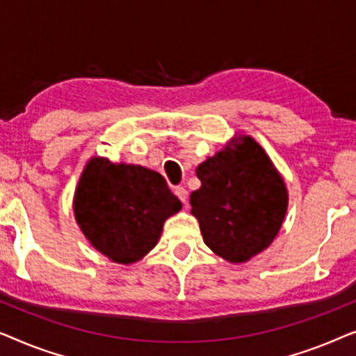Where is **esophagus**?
<instances>
[{
    "instance_id": "obj_1",
    "label": "esophagus",
    "mask_w": 356,
    "mask_h": 356,
    "mask_svg": "<svg viewBox=\"0 0 356 356\" xmlns=\"http://www.w3.org/2000/svg\"><path fill=\"white\" fill-rule=\"evenodd\" d=\"M175 194H177L179 201H181L184 206H186V204H188V191H186V189H184L183 186H177V188H175Z\"/></svg>"
}]
</instances>
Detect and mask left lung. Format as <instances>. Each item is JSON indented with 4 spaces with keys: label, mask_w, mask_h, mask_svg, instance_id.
Wrapping results in <instances>:
<instances>
[{
    "label": "left lung",
    "mask_w": 356,
    "mask_h": 356,
    "mask_svg": "<svg viewBox=\"0 0 356 356\" xmlns=\"http://www.w3.org/2000/svg\"><path fill=\"white\" fill-rule=\"evenodd\" d=\"M201 188L191 193V213L204 243L233 264L250 261L274 241L289 194L269 155L251 136L230 144L196 168Z\"/></svg>",
    "instance_id": "1"
}]
</instances>
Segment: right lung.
Wrapping results in <instances>:
<instances>
[{"instance_id":"obj_1","label":"right lung","mask_w":356,"mask_h":356,"mask_svg":"<svg viewBox=\"0 0 356 356\" xmlns=\"http://www.w3.org/2000/svg\"><path fill=\"white\" fill-rule=\"evenodd\" d=\"M179 209L162 175L104 157L87 162L74 193L77 225L97 251L118 264L143 259Z\"/></svg>"}]
</instances>
